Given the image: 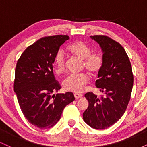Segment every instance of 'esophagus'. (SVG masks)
<instances>
[{"mask_svg": "<svg viewBox=\"0 0 147 147\" xmlns=\"http://www.w3.org/2000/svg\"><path fill=\"white\" fill-rule=\"evenodd\" d=\"M74 96H75V98L76 99H81L82 97V95H81V94H78V93H75V95H74Z\"/></svg>", "mask_w": 147, "mask_h": 147, "instance_id": "34e87169", "label": "esophagus"}]
</instances>
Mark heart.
I'll return each mask as SVG.
<instances>
[{"label": "heart", "instance_id": "obj_1", "mask_svg": "<svg viewBox=\"0 0 147 147\" xmlns=\"http://www.w3.org/2000/svg\"><path fill=\"white\" fill-rule=\"evenodd\" d=\"M69 53L81 60H83V67L91 74H97L102 68V57L99 52H91L90 47L83 41H77L68 48ZM57 73H62L65 70V57L63 52L59 50L55 56ZM89 82L86 74L69 75L63 80L62 86L65 91L79 93L84 90V87Z\"/></svg>", "mask_w": 147, "mask_h": 147}]
</instances>
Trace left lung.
<instances>
[{
	"label": "left lung",
	"instance_id": "obj_1",
	"mask_svg": "<svg viewBox=\"0 0 147 147\" xmlns=\"http://www.w3.org/2000/svg\"><path fill=\"white\" fill-rule=\"evenodd\" d=\"M103 52V64L95 82L104 95L85 94L88 107L83 119L88 125L101 130L110 127L122 117L131 99L133 85L132 67L124 48L104 35L90 36Z\"/></svg>",
	"mask_w": 147,
	"mask_h": 147
}]
</instances>
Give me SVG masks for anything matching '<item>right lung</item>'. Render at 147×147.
<instances>
[{"label":"right lung","mask_w":147,"mask_h":147,"mask_svg":"<svg viewBox=\"0 0 147 147\" xmlns=\"http://www.w3.org/2000/svg\"><path fill=\"white\" fill-rule=\"evenodd\" d=\"M67 35L43 37L25 50L15 70L14 90L23 115L32 125L47 129L60 119L64 108L75 100L73 93H57L60 84L53 74V63Z\"/></svg>","instance_id":"right-lung-1"}]
</instances>
